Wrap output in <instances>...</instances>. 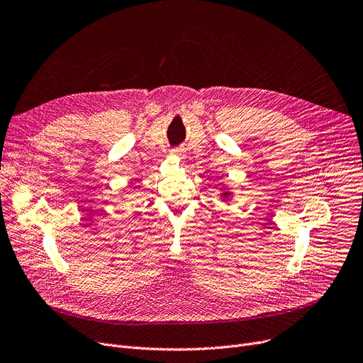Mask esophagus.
Wrapping results in <instances>:
<instances>
[{
  "mask_svg": "<svg viewBox=\"0 0 363 363\" xmlns=\"http://www.w3.org/2000/svg\"><path fill=\"white\" fill-rule=\"evenodd\" d=\"M172 152H174V155H177V156H179V157H182V156H184V151H182L181 148H175V150H172Z\"/></svg>",
  "mask_w": 363,
  "mask_h": 363,
  "instance_id": "1",
  "label": "esophagus"
}]
</instances>
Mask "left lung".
<instances>
[{
	"instance_id": "1",
	"label": "left lung",
	"mask_w": 363,
	"mask_h": 363,
	"mask_svg": "<svg viewBox=\"0 0 363 363\" xmlns=\"http://www.w3.org/2000/svg\"><path fill=\"white\" fill-rule=\"evenodd\" d=\"M220 200L222 201H225V203H228V201H231L233 200V197H234V193L231 191V189H226V188H222L220 189Z\"/></svg>"
}]
</instances>
